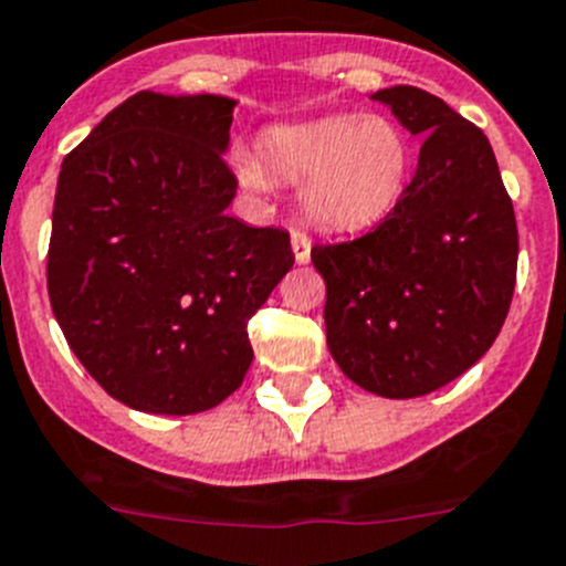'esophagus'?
<instances>
[{"mask_svg":"<svg viewBox=\"0 0 566 566\" xmlns=\"http://www.w3.org/2000/svg\"><path fill=\"white\" fill-rule=\"evenodd\" d=\"M290 245H293L295 262H298V264L310 262V237H307V231H302V228H293V233H290Z\"/></svg>","mask_w":566,"mask_h":566,"instance_id":"obj_1","label":"esophagus"}]
</instances>
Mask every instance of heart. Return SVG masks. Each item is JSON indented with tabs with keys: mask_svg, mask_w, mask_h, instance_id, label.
Segmentation results:
<instances>
[{
	"mask_svg": "<svg viewBox=\"0 0 566 566\" xmlns=\"http://www.w3.org/2000/svg\"><path fill=\"white\" fill-rule=\"evenodd\" d=\"M237 175L248 188H298V206L324 231L378 226L403 200L411 180L409 137L395 120L327 115L279 126L259 140V155L239 151Z\"/></svg>",
	"mask_w": 566,
	"mask_h": 566,
	"instance_id": "1",
	"label": "heart"
}]
</instances>
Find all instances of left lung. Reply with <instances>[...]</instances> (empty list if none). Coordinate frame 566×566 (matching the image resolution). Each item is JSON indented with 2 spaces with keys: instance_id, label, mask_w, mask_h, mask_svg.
Here are the masks:
<instances>
[{
  "instance_id": "1",
  "label": "left lung",
  "mask_w": 566,
  "mask_h": 566,
  "mask_svg": "<svg viewBox=\"0 0 566 566\" xmlns=\"http://www.w3.org/2000/svg\"><path fill=\"white\" fill-rule=\"evenodd\" d=\"M422 137L403 200L369 233L315 245L327 284V346L346 378L380 397H420L491 349L516 287L513 202L485 132L437 95H371Z\"/></svg>"
}]
</instances>
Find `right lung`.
<instances>
[{"label":"right lung","mask_w":566,"mask_h":566,"mask_svg":"<svg viewBox=\"0 0 566 566\" xmlns=\"http://www.w3.org/2000/svg\"><path fill=\"white\" fill-rule=\"evenodd\" d=\"M233 104L132 95L64 157L48 293L75 358L106 395L197 415L242 386L248 321L293 268L290 233L228 217Z\"/></svg>","instance_id":"obj_1"}]
</instances>
